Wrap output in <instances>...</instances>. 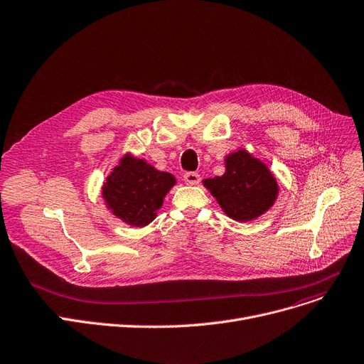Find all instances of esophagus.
Listing matches in <instances>:
<instances>
[{
  "instance_id": "34e87169",
  "label": "esophagus",
  "mask_w": 364,
  "mask_h": 364,
  "mask_svg": "<svg viewBox=\"0 0 364 364\" xmlns=\"http://www.w3.org/2000/svg\"><path fill=\"white\" fill-rule=\"evenodd\" d=\"M184 183L187 186H196L200 183V176L198 173H186L184 174Z\"/></svg>"
}]
</instances>
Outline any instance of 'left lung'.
Segmentation results:
<instances>
[{
    "instance_id": "8db88e82",
    "label": "left lung",
    "mask_w": 364,
    "mask_h": 364,
    "mask_svg": "<svg viewBox=\"0 0 364 364\" xmlns=\"http://www.w3.org/2000/svg\"><path fill=\"white\" fill-rule=\"evenodd\" d=\"M227 216L238 223L253 221L268 212L278 198V183L268 165L246 149L225 156V173L203 180Z\"/></svg>"
}]
</instances>
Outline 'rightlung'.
Wrapping results in <instances>:
<instances>
[{
  "instance_id": "1",
  "label": "right lung",
  "mask_w": 364,
  "mask_h": 364,
  "mask_svg": "<svg viewBox=\"0 0 364 364\" xmlns=\"http://www.w3.org/2000/svg\"><path fill=\"white\" fill-rule=\"evenodd\" d=\"M176 177L144 159L126 154L102 186V198L114 216L132 227L151 224Z\"/></svg>"
}]
</instances>
